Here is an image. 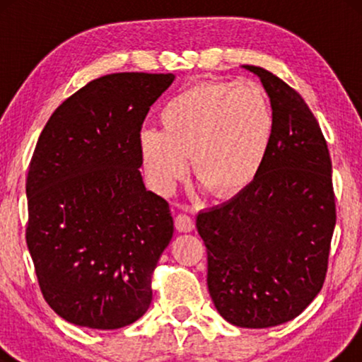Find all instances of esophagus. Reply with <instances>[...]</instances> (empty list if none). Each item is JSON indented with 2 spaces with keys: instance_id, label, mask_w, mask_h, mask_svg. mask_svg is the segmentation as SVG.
<instances>
[{
  "instance_id": "1",
  "label": "esophagus",
  "mask_w": 362,
  "mask_h": 362,
  "mask_svg": "<svg viewBox=\"0 0 362 362\" xmlns=\"http://www.w3.org/2000/svg\"><path fill=\"white\" fill-rule=\"evenodd\" d=\"M175 227L180 232H191L194 229V219L187 214H177L175 217Z\"/></svg>"
}]
</instances>
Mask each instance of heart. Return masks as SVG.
I'll list each match as a JSON object with an SVG mask.
<instances>
[{
    "instance_id": "b5f03b06",
    "label": "heart",
    "mask_w": 362,
    "mask_h": 362,
    "mask_svg": "<svg viewBox=\"0 0 362 362\" xmlns=\"http://www.w3.org/2000/svg\"><path fill=\"white\" fill-rule=\"evenodd\" d=\"M161 132L143 130V166L170 192L186 175V158L202 189L232 197L252 185L269 156L275 118L260 83L202 82L173 97L160 112Z\"/></svg>"
}]
</instances>
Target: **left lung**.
<instances>
[{"instance_id": "8db88e82", "label": "left lung", "mask_w": 362, "mask_h": 362, "mask_svg": "<svg viewBox=\"0 0 362 362\" xmlns=\"http://www.w3.org/2000/svg\"><path fill=\"white\" fill-rule=\"evenodd\" d=\"M274 108L269 156L234 199L197 216L207 250V286L217 311L240 328L293 320L320 293L336 224L331 158L310 107L262 67Z\"/></svg>"}]
</instances>
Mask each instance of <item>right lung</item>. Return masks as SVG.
<instances>
[{
	"label": "right lung",
	"instance_id": "obj_1",
	"mask_svg": "<svg viewBox=\"0 0 362 362\" xmlns=\"http://www.w3.org/2000/svg\"><path fill=\"white\" fill-rule=\"evenodd\" d=\"M173 74L98 77L56 108L26 181V242L47 305L69 323L117 329L151 303L173 237L166 199L146 191L140 136Z\"/></svg>",
	"mask_w": 362,
	"mask_h": 362
}]
</instances>
